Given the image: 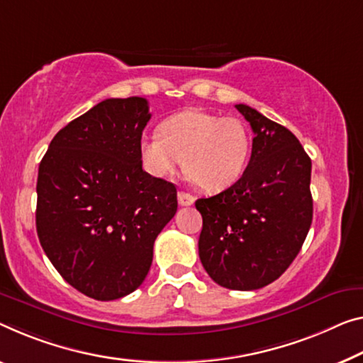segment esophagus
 <instances>
[{
  "instance_id": "obj_1",
  "label": "esophagus",
  "mask_w": 363,
  "mask_h": 363,
  "mask_svg": "<svg viewBox=\"0 0 363 363\" xmlns=\"http://www.w3.org/2000/svg\"><path fill=\"white\" fill-rule=\"evenodd\" d=\"M178 203L180 206H191L194 203V196L186 191H180L178 193Z\"/></svg>"
}]
</instances>
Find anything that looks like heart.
Wrapping results in <instances>:
<instances>
[{"mask_svg":"<svg viewBox=\"0 0 363 363\" xmlns=\"http://www.w3.org/2000/svg\"><path fill=\"white\" fill-rule=\"evenodd\" d=\"M248 155L250 135L242 121L199 108L169 116L159 125V136L139 141V157L150 175H174L183 159L186 175L208 193L233 185Z\"/></svg>","mask_w":363,"mask_h":363,"instance_id":"b5f03b06","label":"heart"}]
</instances>
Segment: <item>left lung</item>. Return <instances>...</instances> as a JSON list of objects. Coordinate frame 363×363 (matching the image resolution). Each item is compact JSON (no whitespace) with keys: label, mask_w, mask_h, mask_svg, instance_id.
I'll return each instance as SVG.
<instances>
[{"label":"left lung","mask_w":363,"mask_h":363,"mask_svg":"<svg viewBox=\"0 0 363 363\" xmlns=\"http://www.w3.org/2000/svg\"><path fill=\"white\" fill-rule=\"evenodd\" d=\"M255 133L242 178L216 196L196 201L203 216L199 259L214 282L255 291L291 266L310 230L311 160L286 126L238 104Z\"/></svg>","instance_id":"8db88e82"}]
</instances>
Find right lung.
Returning a JSON list of instances; mask_svg holds the SVG:
<instances>
[{"instance_id": "right-lung-1", "label": "right lung", "mask_w": 363, "mask_h": 363, "mask_svg": "<svg viewBox=\"0 0 363 363\" xmlns=\"http://www.w3.org/2000/svg\"><path fill=\"white\" fill-rule=\"evenodd\" d=\"M149 120L146 99L104 100L60 130L38 165L43 252L66 282L102 302L141 286L155 238L177 213L174 183L143 170Z\"/></svg>"}]
</instances>
